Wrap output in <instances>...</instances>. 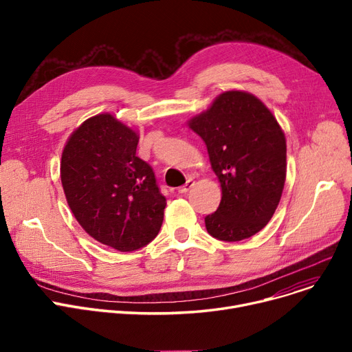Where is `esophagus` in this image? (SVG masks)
I'll list each match as a JSON object with an SVG mask.
<instances>
[{
    "instance_id": "obj_1",
    "label": "esophagus",
    "mask_w": 352,
    "mask_h": 352,
    "mask_svg": "<svg viewBox=\"0 0 352 352\" xmlns=\"http://www.w3.org/2000/svg\"><path fill=\"white\" fill-rule=\"evenodd\" d=\"M194 184H195V181L194 179H188L186 184H184V186L182 187H179V188H177V191L179 192V194H184V192H188L192 187H194Z\"/></svg>"
}]
</instances>
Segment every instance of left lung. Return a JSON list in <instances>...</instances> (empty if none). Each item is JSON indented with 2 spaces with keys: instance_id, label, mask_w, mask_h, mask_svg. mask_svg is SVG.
Returning a JSON list of instances; mask_svg holds the SVG:
<instances>
[{
  "instance_id": "1",
  "label": "left lung",
  "mask_w": 352,
  "mask_h": 352,
  "mask_svg": "<svg viewBox=\"0 0 352 352\" xmlns=\"http://www.w3.org/2000/svg\"><path fill=\"white\" fill-rule=\"evenodd\" d=\"M204 140L221 186L217 211L206 217L207 231L221 241H241L272 218L287 177V140L271 109L251 92H221L187 121Z\"/></svg>"
}]
</instances>
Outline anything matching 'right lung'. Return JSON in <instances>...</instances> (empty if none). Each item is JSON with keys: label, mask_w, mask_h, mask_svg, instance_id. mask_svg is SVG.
<instances>
[{"label": "right lung", "mask_w": 352, "mask_h": 352, "mask_svg": "<svg viewBox=\"0 0 352 352\" xmlns=\"http://www.w3.org/2000/svg\"><path fill=\"white\" fill-rule=\"evenodd\" d=\"M138 141V131L101 113L74 129L61 154L60 177L74 217L96 241L121 252L153 241L166 206L150 164L137 157Z\"/></svg>", "instance_id": "right-lung-1"}]
</instances>
